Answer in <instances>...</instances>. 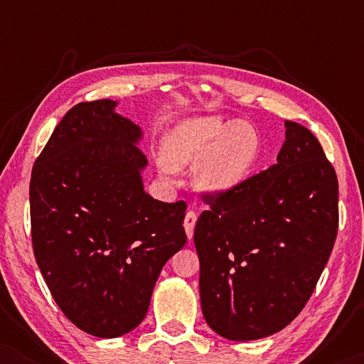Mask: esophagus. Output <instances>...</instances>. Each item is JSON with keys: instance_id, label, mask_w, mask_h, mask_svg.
<instances>
[{"instance_id": "1", "label": "esophagus", "mask_w": 364, "mask_h": 364, "mask_svg": "<svg viewBox=\"0 0 364 364\" xmlns=\"http://www.w3.org/2000/svg\"><path fill=\"white\" fill-rule=\"evenodd\" d=\"M196 223H197V213L196 212H187L186 218H183V228H186V233H187V238L191 240L193 237V228H196Z\"/></svg>"}]
</instances>
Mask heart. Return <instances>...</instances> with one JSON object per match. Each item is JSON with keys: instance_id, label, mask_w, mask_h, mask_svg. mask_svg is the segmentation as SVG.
<instances>
[{"instance_id": "obj_1", "label": "heart", "mask_w": 364, "mask_h": 364, "mask_svg": "<svg viewBox=\"0 0 364 364\" xmlns=\"http://www.w3.org/2000/svg\"><path fill=\"white\" fill-rule=\"evenodd\" d=\"M260 156V136L247 121L227 122L220 116L183 117L162 142L161 168L192 166L193 186L210 196L230 192L250 176Z\"/></svg>"}]
</instances>
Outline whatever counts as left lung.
<instances>
[{"instance_id":"1","label":"left lung","mask_w":364,"mask_h":364,"mask_svg":"<svg viewBox=\"0 0 364 364\" xmlns=\"http://www.w3.org/2000/svg\"><path fill=\"white\" fill-rule=\"evenodd\" d=\"M277 164L205 197L196 223L207 325L232 341L260 340L295 320L338 232V181L318 139L285 121Z\"/></svg>"}]
</instances>
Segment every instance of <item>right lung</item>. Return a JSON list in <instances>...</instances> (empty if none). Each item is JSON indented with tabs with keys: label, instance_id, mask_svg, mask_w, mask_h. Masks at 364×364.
Returning <instances> with one entry per match:
<instances>
[{
	"label": "right lung",
	"instance_id": "add662e5",
	"mask_svg": "<svg viewBox=\"0 0 364 364\" xmlns=\"http://www.w3.org/2000/svg\"><path fill=\"white\" fill-rule=\"evenodd\" d=\"M117 101L81 102L54 129L29 183L34 257L79 330L119 338L141 325L162 267L186 245V202L144 188L142 129Z\"/></svg>",
	"mask_w": 364,
	"mask_h": 364
}]
</instances>
